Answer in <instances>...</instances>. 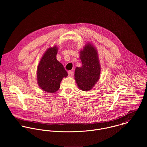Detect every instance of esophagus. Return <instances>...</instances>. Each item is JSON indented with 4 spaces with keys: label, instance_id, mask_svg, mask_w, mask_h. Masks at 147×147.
I'll use <instances>...</instances> for the list:
<instances>
[{
    "label": "esophagus",
    "instance_id": "obj_1",
    "mask_svg": "<svg viewBox=\"0 0 147 147\" xmlns=\"http://www.w3.org/2000/svg\"><path fill=\"white\" fill-rule=\"evenodd\" d=\"M68 76H69V77H72L73 75H74V72H73V71H68Z\"/></svg>",
    "mask_w": 147,
    "mask_h": 147
}]
</instances>
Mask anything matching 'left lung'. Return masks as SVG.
Returning <instances> with one entry per match:
<instances>
[{"label":"left lung","instance_id":"obj_1","mask_svg":"<svg viewBox=\"0 0 147 147\" xmlns=\"http://www.w3.org/2000/svg\"><path fill=\"white\" fill-rule=\"evenodd\" d=\"M82 66L77 67L75 71V79L79 89L83 91L90 90L98 81L101 66L96 48L87 43L80 52Z\"/></svg>","mask_w":147,"mask_h":147}]
</instances>
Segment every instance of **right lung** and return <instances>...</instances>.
I'll use <instances>...</instances> for the list:
<instances>
[{
  "label": "right lung",
  "instance_id": "obj_1",
  "mask_svg": "<svg viewBox=\"0 0 147 147\" xmlns=\"http://www.w3.org/2000/svg\"><path fill=\"white\" fill-rule=\"evenodd\" d=\"M58 47L49 48L42 56L37 67V78L38 86L48 93H54L60 88L63 78L68 76L62 63L57 59Z\"/></svg>",
  "mask_w": 147,
  "mask_h": 147
}]
</instances>
